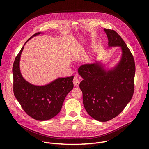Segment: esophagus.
<instances>
[{
    "label": "esophagus",
    "mask_w": 149,
    "mask_h": 149,
    "mask_svg": "<svg viewBox=\"0 0 149 149\" xmlns=\"http://www.w3.org/2000/svg\"><path fill=\"white\" fill-rule=\"evenodd\" d=\"M73 82H74V86H75V87H78V86H79V81L78 78L77 76L74 77V79H73Z\"/></svg>",
    "instance_id": "34e87169"
}]
</instances>
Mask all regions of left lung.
I'll use <instances>...</instances> for the list:
<instances>
[{
	"label": "left lung",
	"instance_id": "obj_1",
	"mask_svg": "<svg viewBox=\"0 0 149 149\" xmlns=\"http://www.w3.org/2000/svg\"><path fill=\"white\" fill-rule=\"evenodd\" d=\"M109 47H120L121 58L113 69L106 70L99 62L79 67L84 79L79 84L84 108L94 119L101 122L117 116L134 93L136 71L133 56L121 37L114 30L104 29Z\"/></svg>",
	"mask_w": 149,
	"mask_h": 149
}]
</instances>
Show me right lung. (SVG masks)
<instances>
[{
	"label": "right lung",
	"instance_id": "1",
	"mask_svg": "<svg viewBox=\"0 0 149 149\" xmlns=\"http://www.w3.org/2000/svg\"><path fill=\"white\" fill-rule=\"evenodd\" d=\"M40 33H36L28 41ZM24 48H21L13 65L15 97L25 113L33 119L49 120L60 112L67 95L72 90L74 76L58 78L44 86L31 84L23 78L20 71V58Z\"/></svg>",
	"mask_w": 149,
	"mask_h": 149
}]
</instances>
